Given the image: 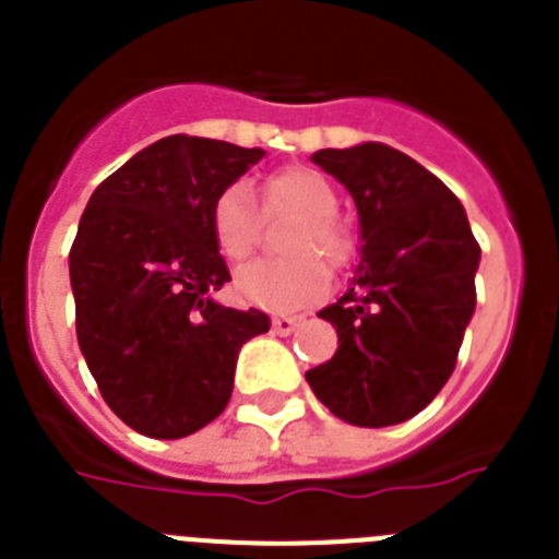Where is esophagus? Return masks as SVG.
I'll use <instances>...</instances> for the list:
<instances>
[{
  "label": "esophagus",
  "instance_id": "obj_1",
  "mask_svg": "<svg viewBox=\"0 0 559 559\" xmlns=\"http://www.w3.org/2000/svg\"><path fill=\"white\" fill-rule=\"evenodd\" d=\"M302 322H305L302 316H274V319H271V328H274V333L280 335H290Z\"/></svg>",
  "mask_w": 559,
  "mask_h": 559
}]
</instances>
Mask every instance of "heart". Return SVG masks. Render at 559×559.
<instances>
[{"label":"heart","mask_w":559,"mask_h":559,"mask_svg":"<svg viewBox=\"0 0 559 559\" xmlns=\"http://www.w3.org/2000/svg\"><path fill=\"white\" fill-rule=\"evenodd\" d=\"M265 212L294 215L299 224L285 240L288 260L280 263H251L237 271L235 290L240 299L271 313H290L319 302L330 288V269L347 263L353 243L347 229L333 218L338 195L319 170L285 167L271 173L263 187ZM210 231L215 249L226 263H243L257 246V212L251 192L243 185H231L212 201ZM322 255L321 261L318 257Z\"/></svg>","instance_id":"obj_1"}]
</instances>
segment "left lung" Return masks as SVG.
<instances>
[{
	"instance_id": "8db88e82",
	"label": "left lung",
	"mask_w": 559,
	"mask_h": 559,
	"mask_svg": "<svg viewBox=\"0 0 559 559\" xmlns=\"http://www.w3.org/2000/svg\"><path fill=\"white\" fill-rule=\"evenodd\" d=\"M310 159L353 195L360 260L347 294L319 310L338 349L305 378L349 426H397L423 412L456 367L481 249L462 201L406 153L360 142Z\"/></svg>"
}]
</instances>
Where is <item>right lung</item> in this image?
<instances>
[{
    "label": "right lung",
    "mask_w": 559,
    "mask_h": 559,
    "mask_svg": "<svg viewBox=\"0 0 559 559\" xmlns=\"http://www.w3.org/2000/svg\"><path fill=\"white\" fill-rule=\"evenodd\" d=\"M260 147L173 133L111 173L69 251L78 344L103 400L133 431L181 439L231 397L237 353L269 333L260 310L212 299L229 283L212 201L263 159Z\"/></svg>",
    "instance_id": "1"
}]
</instances>
